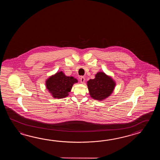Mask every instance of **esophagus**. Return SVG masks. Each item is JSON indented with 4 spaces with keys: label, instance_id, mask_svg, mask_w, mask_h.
<instances>
[{
    "label": "esophagus",
    "instance_id": "obj_1",
    "mask_svg": "<svg viewBox=\"0 0 160 160\" xmlns=\"http://www.w3.org/2000/svg\"><path fill=\"white\" fill-rule=\"evenodd\" d=\"M85 81V78L84 77H83V76H81V77H80V81L81 83H84V82Z\"/></svg>",
    "mask_w": 160,
    "mask_h": 160
}]
</instances>
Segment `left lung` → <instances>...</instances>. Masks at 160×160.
Returning a JSON list of instances; mask_svg holds the SVG:
<instances>
[{"mask_svg":"<svg viewBox=\"0 0 160 160\" xmlns=\"http://www.w3.org/2000/svg\"><path fill=\"white\" fill-rule=\"evenodd\" d=\"M88 86L92 98L101 101L112 94L115 83L110 77L100 72L96 74L95 78L88 82Z\"/></svg>","mask_w":160,"mask_h":160,"instance_id":"left-lung-1","label":"left lung"}]
</instances>
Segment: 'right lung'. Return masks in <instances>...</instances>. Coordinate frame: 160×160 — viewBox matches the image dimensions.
Returning a JSON list of instances; mask_svg holds the SVG:
<instances>
[{"label": "right lung", "instance_id": "add662e5", "mask_svg": "<svg viewBox=\"0 0 160 160\" xmlns=\"http://www.w3.org/2000/svg\"><path fill=\"white\" fill-rule=\"evenodd\" d=\"M78 82L72 77H67L59 72L46 81V88L54 98H65L68 95L72 85Z\"/></svg>", "mask_w": 160, "mask_h": 160}]
</instances>
